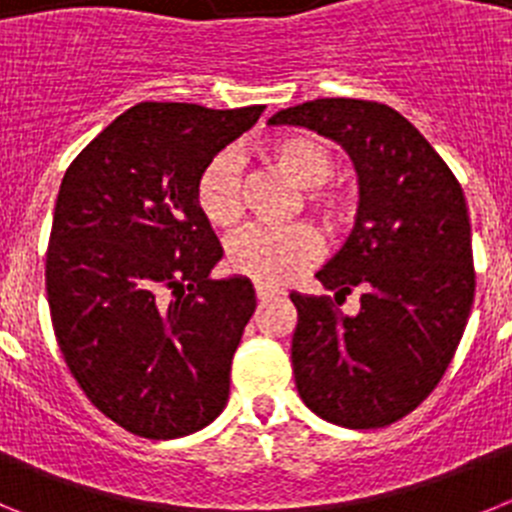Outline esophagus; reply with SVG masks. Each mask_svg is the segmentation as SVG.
Here are the masks:
<instances>
[{
  "label": "esophagus",
  "mask_w": 512,
  "mask_h": 512,
  "mask_svg": "<svg viewBox=\"0 0 512 512\" xmlns=\"http://www.w3.org/2000/svg\"><path fill=\"white\" fill-rule=\"evenodd\" d=\"M282 295L279 289H271V287H264V284H256V300L264 305V302H271V300H277V297Z\"/></svg>",
  "instance_id": "obj_1"
}]
</instances>
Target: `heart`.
I'll use <instances>...</instances> for the list:
<instances>
[{
    "instance_id": "b5f03b06",
    "label": "heart",
    "mask_w": 512,
    "mask_h": 512,
    "mask_svg": "<svg viewBox=\"0 0 512 512\" xmlns=\"http://www.w3.org/2000/svg\"><path fill=\"white\" fill-rule=\"evenodd\" d=\"M266 164L289 176L302 187V200L323 217L328 230L348 228L354 220V197L343 187L330 184L336 171V156L325 140L305 133L274 135L261 146ZM194 202L207 223L215 228H233L243 217L241 166L233 153H217L202 166L194 182ZM323 251L318 230L307 223L253 225L228 243V266L264 287H279L297 271L315 264Z\"/></svg>"
}]
</instances>
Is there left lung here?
I'll return each instance as SVG.
<instances>
[{"label":"left lung","instance_id":"obj_1","mask_svg":"<svg viewBox=\"0 0 512 512\" xmlns=\"http://www.w3.org/2000/svg\"><path fill=\"white\" fill-rule=\"evenodd\" d=\"M269 125L336 140L359 174L346 246L315 274L328 292H292V366L302 402L343 428H384L436 390L474 302L472 228L461 184L397 110L369 99H312ZM354 319L337 310L353 289Z\"/></svg>","mask_w":512,"mask_h":512}]
</instances>
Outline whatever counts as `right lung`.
<instances>
[{"label": "right lung", "mask_w": 512, "mask_h": 512, "mask_svg": "<svg viewBox=\"0 0 512 512\" xmlns=\"http://www.w3.org/2000/svg\"><path fill=\"white\" fill-rule=\"evenodd\" d=\"M261 110L140 102L63 174L45 253L53 333L89 402L135 436H189L228 402L256 295L210 277L223 246L194 182Z\"/></svg>", "instance_id": "right-lung-1"}]
</instances>
